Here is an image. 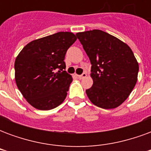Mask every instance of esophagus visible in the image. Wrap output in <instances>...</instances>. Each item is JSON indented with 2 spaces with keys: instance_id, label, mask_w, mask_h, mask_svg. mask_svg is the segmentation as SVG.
<instances>
[{
  "instance_id": "34e87169",
  "label": "esophagus",
  "mask_w": 151,
  "mask_h": 151,
  "mask_svg": "<svg viewBox=\"0 0 151 151\" xmlns=\"http://www.w3.org/2000/svg\"><path fill=\"white\" fill-rule=\"evenodd\" d=\"M78 78L79 79H82V78H86V76H87V74L86 73H83L82 74H81V75H78Z\"/></svg>"
}]
</instances>
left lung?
Listing matches in <instances>:
<instances>
[{
    "label": "left lung",
    "mask_w": 151,
    "mask_h": 151,
    "mask_svg": "<svg viewBox=\"0 0 151 151\" xmlns=\"http://www.w3.org/2000/svg\"><path fill=\"white\" fill-rule=\"evenodd\" d=\"M77 37L91 63L93 85L86 91L97 107L113 109L129 96L136 85L138 62L127 43L100 30L78 32Z\"/></svg>",
    "instance_id": "1"
}]
</instances>
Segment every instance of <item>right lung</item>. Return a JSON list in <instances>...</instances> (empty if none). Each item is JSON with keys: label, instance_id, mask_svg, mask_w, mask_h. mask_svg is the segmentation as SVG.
Here are the masks:
<instances>
[{"label": "right lung", "instance_id": "1", "mask_svg": "<svg viewBox=\"0 0 151 151\" xmlns=\"http://www.w3.org/2000/svg\"><path fill=\"white\" fill-rule=\"evenodd\" d=\"M76 40L72 32H57L30 42L16 57L15 82L32 107L51 110L65 99L73 78L64 60Z\"/></svg>", "mask_w": 151, "mask_h": 151}]
</instances>
